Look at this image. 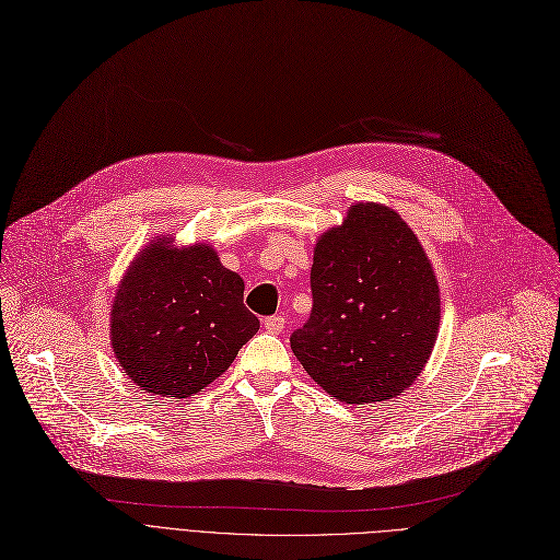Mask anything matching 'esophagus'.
Returning a JSON list of instances; mask_svg holds the SVG:
<instances>
[{"label":"esophagus","instance_id":"1","mask_svg":"<svg viewBox=\"0 0 560 560\" xmlns=\"http://www.w3.org/2000/svg\"><path fill=\"white\" fill-rule=\"evenodd\" d=\"M265 329L269 334H280L284 329V316H269V318H265Z\"/></svg>","mask_w":560,"mask_h":560}]
</instances>
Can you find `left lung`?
Here are the masks:
<instances>
[{
    "label": "left lung",
    "instance_id": "left-lung-1",
    "mask_svg": "<svg viewBox=\"0 0 560 560\" xmlns=\"http://www.w3.org/2000/svg\"><path fill=\"white\" fill-rule=\"evenodd\" d=\"M314 307L291 334L295 359L346 404L395 399L435 348L442 298L433 265L401 214L359 201L314 246Z\"/></svg>",
    "mask_w": 560,
    "mask_h": 560
}]
</instances>
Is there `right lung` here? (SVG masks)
<instances>
[{
    "instance_id": "add662e5",
    "label": "right lung",
    "mask_w": 560,
    "mask_h": 560,
    "mask_svg": "<svg viewBox=\"0 0 560 560\" xmlns=\"http://www.w3.org/2000/svg\"><path fill=\"white\" fill-rule=\"evenodd\" d=\"M242 295L244 280L210 244L177 246L156 235L114 293L109 340L118 365L150 395L201 393L260 329Z\"/></svg>"
}]
</instances>
